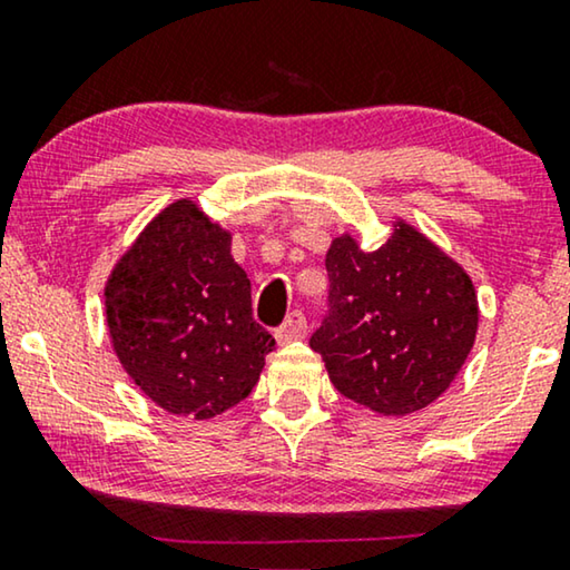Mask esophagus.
Listing matches in <instances>:
<instances>
[{
    "label": "esophagus",
    "instance_id": "esophagus-1",
    "mask_svg": "<svg viewBox=\"0 0 570 570\" xmlns=\"http://www.w3.org/2000/svg\"><path fill=\"white\" fill-rule=\"evenodd\" d=\"M306 316L301 314V311H293V314H287V318L283 322V326L275 332V337L279 345H287V342L293 340H303L306 337Z\"/></svg>",
    "mask_w": 570,
    "mask_h": 570
}]
</instances>
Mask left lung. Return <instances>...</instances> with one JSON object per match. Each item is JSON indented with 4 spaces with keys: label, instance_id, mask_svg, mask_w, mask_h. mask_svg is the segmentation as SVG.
<instances>
[{
    "label": "left lung",
    "instance_id": "left-lung-1",
    "mask_svg": "<svg viewBox=\"0 0 570 570\" xmlns=\"http://www.w3.org/2000/svg\"><path fill=\"white\" fill-rule=\"evenodd\" d=\"M332 314L311 337L332 384L376 415L404 417L451 386L478 337L462 264L402 217L373 252L350 233L326 252Z\"/></svg>",
    "mask_w": 570,
    "mask_h": 570
}]
</instances>
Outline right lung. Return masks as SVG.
Wrapping results in <instances>:
<instances>
[{
  "instance_id": "right-lung-1",
  "label": "right lung",
  "mask_w": 570,
  "mask_h": 570,
  "mask_svg": "<svg viewBox=\"0 0 570 570\" xmlns=\"http://www.w3.org/2000/svg\"><path fill=\"white\" fill-rule=\"evenodd\" d=\"M233 233L184 197L163 207L108 272L106 326L121 368L170 415L209 420L262 376L275 340L254 322Z\"/></svg>"
}]
</instances>
